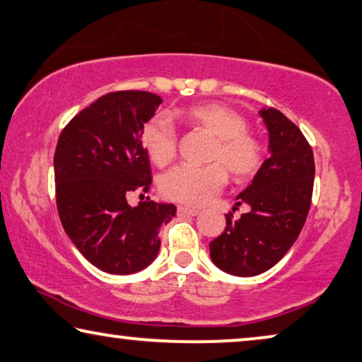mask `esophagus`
I'll return each mask as SVG.
<instances>
[{
  "label": "esophagus",
  "mask_w": 362,
  "mask_h": 362,
  "mask_svg": "<svg viewBox=\"0 0 362 362\" xmlns=\"http://www.w3.org/2000/svg\"><path fill=\"white\" fill-rule=\"evenodd\" d=\"M177 213H179V216H197V214H199L198 209L188 208V206H179V208H177Z\"/></svg>",
  "instance_id": "1"
}]
</instances>
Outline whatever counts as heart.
Listing matches in <instances>:
<instances>
[{"mask_svg": "<svg viewBox=\"0 0 362 362\" xmlns=\"http://www.w3.org/2000/svg\"><path fill=\"white\" fill-rule=\"evenodd\" d=\"M187 127L203 129L214 136L208 165H177L160 179V193L170 202L203 206L228 183V170L235 182L255 177L265 163V146L252 134L247 118L229 105L208 102L179 113ZM141 144L156 165L164 167L175 159L179 134L169 118H149L141 128Z\"/></svg>", "mask_w": 362, "mask_h": 362, "instance_id": "obj_1", "label": "heart"}]
</instances>
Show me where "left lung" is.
<instances>
[{"label": "left lung", "instance_id": "1", "mask_svg": "<svg viewBox=\"0 0 362 362\" xmlns=\"http://www.w3.org/2000/svg\"><path fill=\"white\" fill-rule=\"evenodd\" d=\"M269 153L252 185L239 195L250 209L226 216L223 234L209 242L213 263L234 276H255L281 260L298 239L310 209L315 163L298 125L276 109H262Z\"/></svg>", "mask_w": 362, "mask_h": 362}]
</instances>
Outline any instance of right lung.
<instances>
[{"instance_id":"obj_1","label":"right lung","mask_w":362,"mask_h":362,"mask_svg":"<svg viewBox=\"0 0 362 362\" xmlns=\"http://www.w3.org/2000/svg\"><path fill=\"white\" fill-rule=\"evenodd\" d=\"M160 102L146 90L109 93L74 115L58 138V216L86 260L105 273L146 268L160 249V226L175 216L174 204L149 197L134 208L127 202L132 192L148 193L151 187L141 128Z\"/></svg>"}]
</instances>
